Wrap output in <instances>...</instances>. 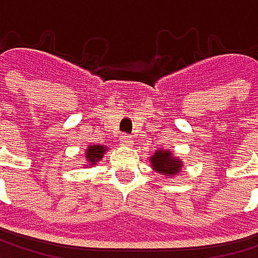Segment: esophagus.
<instances>
[{
	"instance_id": "esophagus-1",
	"label": "esophagus",
	"mask_w": 258,
	"mask_h": 258,
	"mask_svg": "<svg viewBox=\"0 0 258 258\" xmlns=\"http://www.w3.org/2000/svg\"><path fill=\"white\" fill-rule=\"evenodd\" d=\"M120 145H121V146H132V145H134L132 137H131V135H127V134L121 135V137H120Z\"/></svg>"
}]
</instances>
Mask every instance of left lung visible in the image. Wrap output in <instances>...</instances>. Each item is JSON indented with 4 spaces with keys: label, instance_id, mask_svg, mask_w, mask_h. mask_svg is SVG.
<instances>
[{
    "label": "left lung",
    "instance_id": "left-lung-1",
    "mask_svg": "<svg viewBox=\"0 0 258 258\" xmlns=\"http://www.w3.org/2000/svg\"><path fill=\"white\" fill-rule=\"evenodd\" d=\"M151 164L157 172H160L161 175H167V177L177 175V172L183 166L181 160L175 158L171 151H163V149H158L154 152V155L151 157Z\"/></svg>",
    "mask_w": 258,
    "mask_h": 258
}]
</instances>
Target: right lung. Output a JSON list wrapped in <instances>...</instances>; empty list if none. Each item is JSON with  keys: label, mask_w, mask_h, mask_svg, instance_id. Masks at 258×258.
<instances>
[{"label": "right lung", "mask_w": 258, "mask_h": 258, "mask_svg": "<svg viewBox=\"0 0 258 258\" xmlns=\"http://www.w3.org/2000/svg\"><path fill=\"white\" fill-rule=\"evenodd\" d=\"M106 152V148L104 146H100V145H91L87 149H86V158L89 161L91 166H95L97 161H100L103 158Z\"/></svg>", "instance_id": "obj_1"}]
</instances>
